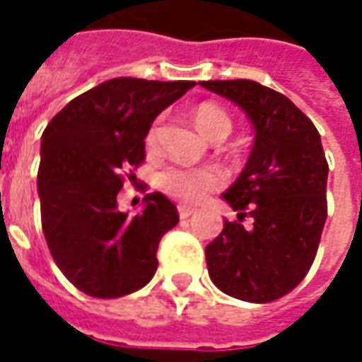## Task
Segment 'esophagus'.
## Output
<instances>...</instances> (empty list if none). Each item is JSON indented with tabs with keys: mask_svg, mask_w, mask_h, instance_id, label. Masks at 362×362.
<instances>
[{
	"mask_svg": "<svg viewBox=\"0 0 362 362\" xmlns=\"http://www.w3.org/2000/svg\"><path fill=\"white\" fill-rule=\"evenodd\" d=\"M196 213L194 207H188V205H178V215H180V219H188Z\"/></svg>",
	"mask_w": 362,
	"mask_h": 362,
	"instance_id": "34e87169",
	"label": "esophagus"
}]
</instances>
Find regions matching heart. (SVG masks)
Listing matches in <instances>:
<instances>
[{
	"instance_id": "b5f03b06",
	"label": "heart",
	"mask_w": 362,
	"mask_h": 362,
	"mask_svg": "<svg viewBox=\"0 0 362 362\" xmlns=\"http://www.w3.org/2000/svg\"><path fill=\"white\" fill-rule=\"evenodd\" d=\"M199 132L207 139L227 137L230 134L233 122L221 106L213 103H204L194 108ZM157 137V127H153L147 135V141L153 143ZM225 184V176L217 168H188V166H168L158 176V186L170 197L182 202H199L205 194L221 188Z\"/></svg>"
}]
</instances>
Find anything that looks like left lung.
<instances>
[{
	"label": "left lung",
	"instance_id": "obj_1",
	"mask_svg": "<svg viewBox=\"0 0 362 362\" xmlns=\"http://www.w3.org/2000/svg\"><path fill=\"white\" fill-rule=\"evenodd\" d=\"M238 104L254 126L240 176L223 194L238 221L205 246L209 277L227 295L272 303L304 279L327 217V160L318 129L287 96L250 79L202 81ZM244 216L252 225L244 228Z\"/></svg>",
	"mask_w": 362,
	"mask_h": 362
}]
</instances>
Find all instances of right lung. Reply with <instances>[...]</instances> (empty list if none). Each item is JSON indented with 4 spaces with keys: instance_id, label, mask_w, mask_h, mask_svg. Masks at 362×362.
I'll use <instances>...</instances> for the list:
<instances>
[{
    "instance_id": "add662e5",
    "label": "right lung",
    "mask_w": 362,
    "mask_h": 362,
    "mask_svg": "<svg viewBox=\"0 0 362 362\" xmlns=\"http://www.w3.org/2000/svg\"><path fill=\"white\" fill-rule=\"evenodd\" d=\"M194 85L110 79L75 96L44 129L42 230L59 272L85 295H129L157 272L158 243L178 223L176 205L153 192L143 199V211L129 217L118 209L116 196L124 186L122 173L145 160L153 119Z\"/></svg>"
}]
</instances>
